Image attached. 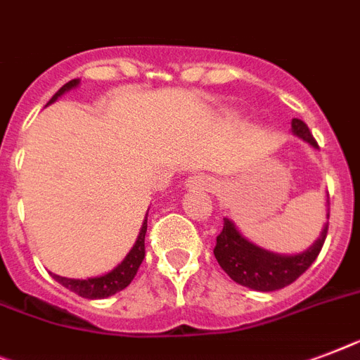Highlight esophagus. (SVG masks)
Here are the masks:
<instances>
[{
	"label": "esophagus",
	"mask_w": 360,
	"mask_h": 360,
	"mask_svg": "<svg viewBox=\"0 0 360 360\" xmlns=\"http://www.w3.org/2000/svg\"><path fill=\"white\" fill-rule=\"evenodd\" d=\"M186 186L192 190H212L216 186V181L207 174H195L188 177Z\"/></svg>",
	"instance_id": "1"
}]
</instances>
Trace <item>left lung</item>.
<instances>
[{
	"instance_id": "obj_1",
	"label": "left lung",
	"mask_w": 360,
	"mask_h": 360,
	"mask_svg": "<svg viewBox=\"0 0 360 360\" xmlns=\"http://www.w3.org/2000/svg\"><path fill=\"white\" fill-rule=\"evenodd\" d=\"M292 133L309 142L312 148H318V142L302 120H292ZM327 205H329V195H327ZM327 220H329V212H327ZM327 227H329V221L323 227L320 238L303 253L279 255V253H271L251 244L236 231L233 221L224 218V229L216 236L214 257L221 266V270L238 285L261 292L279 290L296 281L297 277L316 261L318 253L322 251L323 242H326Z\"/></svg>"
}]
</instances>
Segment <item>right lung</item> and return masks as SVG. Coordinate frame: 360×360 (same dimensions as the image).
I'll return each instance as SVG.
<instances>
[{
	"label": "right lung",
	"mask_w": 360,
	"mask_h": 360,
	"mask_svg": "<svg viewBox=\"0 0 360 360\" xmlns=\"http://www.w3.org/2000/svg\"><path fill=\"white\" fill-rule=\"evenodd\" d=\"M77 84L79 79H72V81H68L66 84H63V86L58 89L57 94L49 99V103H53L58 96H63L64 92H68V90H72L74 86H77ZM146 231H148V216H146L144 224H142V229H140L139 238L134 242L133 250L127 253V257H125L124 261L120 262L114 270H110L109 274H105V276L90 277V279H68V277L55 276V274H51V276H53L55 281H58L63 286H66L68 290L75 292L77 296L86 297V300H103V297L112 296L116 292L124 290L125 286L133 281L140 264L144 261Z\"/></svg>",
	"instance_id": "add662e5"
}]
</instances>
